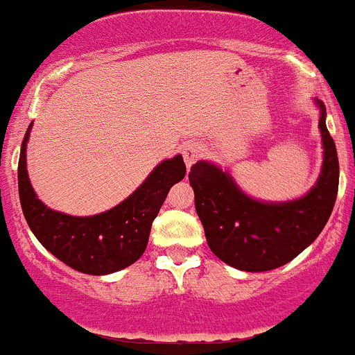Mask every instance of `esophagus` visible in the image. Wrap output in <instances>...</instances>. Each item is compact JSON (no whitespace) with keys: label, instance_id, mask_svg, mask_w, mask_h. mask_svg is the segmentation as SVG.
<instances>
[{"label":"esophagus","instance_id":"obj_1","mask_svg":"<svg viewBox=\"0 0 355 355\" xmlns=\"http://www.w3.org/2000/svg\"><path fill=\"white\" fill-rule=\"evenodd\" d=\"M181 153H182V157H184L186 167L189 169V167H191L193 164H195L196 160L202 157V146H200L196 141H188L182 145Z\"/></svg>","mask_w":355,"mask_h":355}]
</instances>
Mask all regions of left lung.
I'll use <instances>...</instances> for the list:
<instances>
[{"mask_svg":"<svg viewBox=\"0 0 355 355\" xmlns=\"http://www.w3.org/2000/svg\"><path fill=\"white\" fill-rule=\"evenodd\" d=\"M319 108L322 166L315 184L304 196L286 202L257 200L238 186L230 171L198 160L189 173L195 209L214 255L247 272L282 268L304 252L328 223L338 193V157Z\"/></svg>","mask_w":355,"mask_h":355,"instance_id":"1","label":"left lung"}]
</instances>
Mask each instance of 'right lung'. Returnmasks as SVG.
<instances>
[{
    "mask_svg": "<svg viewBox=\"0 0 355 355\" xmlns=\"http://www.w3.org/2000/svg\"><path fill=\"white\" fill-rule=\"evenodd\" d=\"M19 159V195L34 236L58 261L84 275L105 276L135 264L148 245L150 230L169 189L186 174L182 157L166 159L119 205L94 216H70L37 198L27 173V141Z\"/></svg>",
    "mask_w": 355,
    "mask_h": 355,
    "instance_id": "1",
    "label": "right lung"
}]
</instances>
